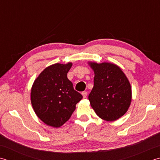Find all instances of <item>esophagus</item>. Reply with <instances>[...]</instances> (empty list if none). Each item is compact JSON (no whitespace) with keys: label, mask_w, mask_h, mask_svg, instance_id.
I'll return each instance as SVG.
<instances>
[{"label":"esophagus","mask_w":160,"mask_h":160,"mask_svg":"<svg viewBox=\"0 0 160 160\" xmlns=\"http://www.w3.org/2000/svg\"><path fill=\"white\" fill-rule=\"evenodd\" d=\"M81 94H82L83 98H86V97L88 95V92H86V91H84V92H82V93H81Z\"/></svg>","instance_id":"esophagus-1"}]
</instances>
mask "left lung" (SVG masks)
Instances as JSON below:
<instances>
[{
	"instance_id": "1",
	"label": "left lung",
	"mask_w": 160,
	"mask_h": 160,
	"mask_svg": "<svg viewBox=\"0 0 160 160\" xmlns=\"http://www.w3.org/2000/svg\"><path fill=\"white\" fill-rule=\"evenodd\" d=\"M94 73V86L88 96L91 107L101 119L113 122L128 111L132 100L131 86L116 64L88 62Z\"/></svg>"
}]
</instances>
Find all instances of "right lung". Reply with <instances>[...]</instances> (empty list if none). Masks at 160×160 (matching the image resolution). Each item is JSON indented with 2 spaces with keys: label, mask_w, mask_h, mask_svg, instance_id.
I'll return each instance as SVG.
<instances>
[{
  "label": "right lung",
  "mask_w": 160,
  "mask_h": 160,
  "mask_svg": "<svg viewBox=\"0 0 160 160\" xmlns=\"http://www.w3.org/2000/svg\"><path fill=\"white\" fill-rule=\"evenodd\" d=\"M72 63H55L45 68L34 80L31 103L36 115L48 126L59 128L70 118L83 97L74 90L67 74Z\"/></svg>",
  "instance_id": "obj_1"
}]
</instances>
